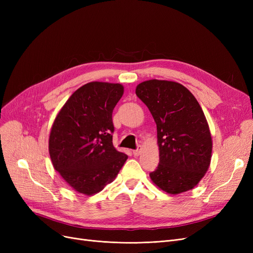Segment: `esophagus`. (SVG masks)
<instances>
[{"label": "esophagus", "instance_id": "obj_1", "mask_svg": "<svg viewBox=\"0 0 253 253\" xmlns=\"http://www.w3.org/2000/svg\"><path fill=\"white\" fill-rule=\"evenodd\" d=\"M141 150H142V147H141V145H138V147H137V149L133 151L134 156H138L140 153H141Z\"/></svg>", "mask_w": 253, "mask_h": 253}]
</instances>
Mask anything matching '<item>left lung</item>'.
I'll return each mask as SVG.
<instances>
[{
  "label": "left lung",
  "mask_w": 253,
  "mask_h": 253,
  "mask_svg": "<svg viewBox=\"0 0 253 253\" xmlns=\"http://www.w3.org/2000/svg\"><path fill=\"white\" fill-rule=\"evenodd\" d=\"M157 126L159 164L150 177L170 194L193 189L211 162L212 139L205 114L191 91L181 84L148 80L136 87Z\"/></svg>",
  "instance_id": "1"
}]
</instances>
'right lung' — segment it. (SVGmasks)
<instances>
[{"mask_svg": "<svg viewBox=\"0 0 253 253\" xmlns=\"http://www.w3.org/2000/svg\"><path fill=\"white\" fill-rule=\"evenodd\" d=\"M122 95L119 83H86L68 98L53 121L48 144L51 163L79 193L100 192L127 159L113 145L112 114Z\"/></svg>", "mask_w": 253, "mask_h": 253, "instance_id": "1", "label": "right lung"}]
</instances>
